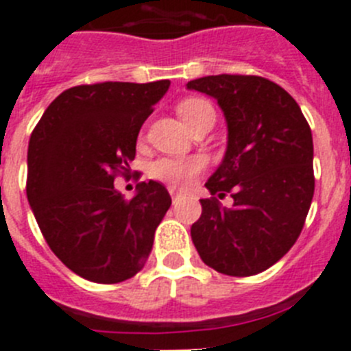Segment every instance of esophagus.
Wrapping results in <instances>:
<instances>
[{"mask_svg": "<svg viewBox=\"0 0 351 351\" xmlns=\"http://www.w3.org/2000/svg\"><path fill=\"white\" fill-rule=\"evenodd\" d=\"M170 195H172V197H176V195H178V190H176V188H170Z\"/></svg>", "mask_w": 351, "mask_h": 351, "instance_id": "esophagus-1", "label": "esophagus"}]
</instances>
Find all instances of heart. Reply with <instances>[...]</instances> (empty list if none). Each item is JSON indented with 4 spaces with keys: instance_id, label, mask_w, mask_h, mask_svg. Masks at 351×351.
Segmentation results:
<instances>
[{
    "instance_id": "heart-1",
    "label": "heart",
    "mask_w": 351,
    "mask_h": 351,
    "mask_svg": "<svg viewBox=\"0 0 351 351\" xmlns=\"http://www.w3.org/2000/svg\"><path fill=\"white\" fill-rule=\"evenodd\" d=\"M209 110H214L213 105L202 98H186L178 105V112L186 126H191ZM206 167V160L202 156H186V158H158L149 167V176L160 182L170 186H179L191 181L195 176L202 172Z\"/></svg>"
}]
</instances>
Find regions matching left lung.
I'll return each mask as SVG.
<instances>
[{"mask_svg":"<svg viewBox=\"0 0 351 351\" xmlns=\"http://www.w3.org/2000/svg\"><path fill=\"white\" fill-rule=\"evenodd\" d=\"M188 89L221 107L228 142L206 182L191 239L206 265L226 276H255L288 253L302 232L315 193L313 135L297 101L256 75H209ZM230 194L228 210L218 197Z\"/></svg>","mask_w":351,"mask_h":351,"instance_id":"8db88e82","label":"left lung"}]
</instances>
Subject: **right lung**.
I'll return each mask as SVG.
<instances>
[{
  "label": "right lung",
  "instance_id": "add662e5",
  "mask_svg": "<svg viewBox=\"0 0 351 351\" xmlns=\"http://www.w3.org/2000/svg\"><path fill=\"white\" fill-rule=\"evenodd\" d=\"M170 80L100 82L61 93L27 145L26 193L49 247L93 283L130 280L144 267L172 198L156 181L126 200L114 188L135 158L138 132Z\"/></svg>",
  "mask_w": 351,
  "mask_h": 351
}]
</instances>
